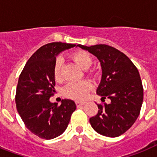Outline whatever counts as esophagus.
Returning <instances> with one entry per match:
<instances>
[{
  "mask_svg": "<svg viewBox=\"0 0 157 157\" xmlns=\"http://www.w3.org/2000/svg\"><path fill=\"white\" fill-rule=\"evenodd\" d=\"M85 102H81V101H76V104L77 107H80V106H82V105L85 104Z\"/></svg>",
  "mask_w": 157,
  "mask_h": 157,
  "instance_id": "esophagus-1",
  "label": "esophagus"
}]
</instances>
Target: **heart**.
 Masks as SVG:
<instances>
[{
  "label": "heart",
  "instance_id": "obj_1",
  "mask_svg": "<svg viewBox=\"0 0 157 157\" xmlns=\"http://www.w3.org/2000/svg\"><path fill=\"white\" fill-rule=\"evenodd\" d=\"M71 59L78 65L81 68L86 70L92 65L93 59L88 52L83 50H77L71 54ZM62 59L57 58L54 65V76L58 80L60 77L61 72ZM92 89L91 84L87 81H81L78 82H70L63 89L64 95L72 99H83Z\"/></svg>",
  "mask_w": 157,
  "mask_h": 157
}]
</instances>
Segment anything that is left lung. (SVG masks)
Here are the masks:
<instances>
[{"mask_svg":"<svg viewBox=\"0 0 157 157\" xmlns=\"http://www.w3.org/2000/svg\"><path fill=\"white\" fill-rule=\"evenodd\" d=\"M97 58L102 68V78L96 93L101 100L111 103L98 104V114L90 119L97 133L118 137L126 132L139 117L144 100V88L138 69L120 50L107 45H78Z\"/></svg>","mask_w":157,"mask_h":157,"instance_id":"1","label":"left lung"}]
</instances>
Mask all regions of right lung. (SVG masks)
<instances>
[{"label":"right lung","mask_w":157,"mask_h":157,"mask_svg":"<svg viewBox=\"0 0 157 157\" xmlns=\"http://www.w3.org/2000/svg\"><path fill=\"white\" fill-rule=\"evenodd\" d=\"M76 45L52 42L38 49L27 62L18 78L15 103L26 127L41 139L61 135L76 110L75 102L63 99L61 105L51 103L55 92L54 65L56 57Z\"/></svg>","instance_id":"obj_1"}]
</instances>
